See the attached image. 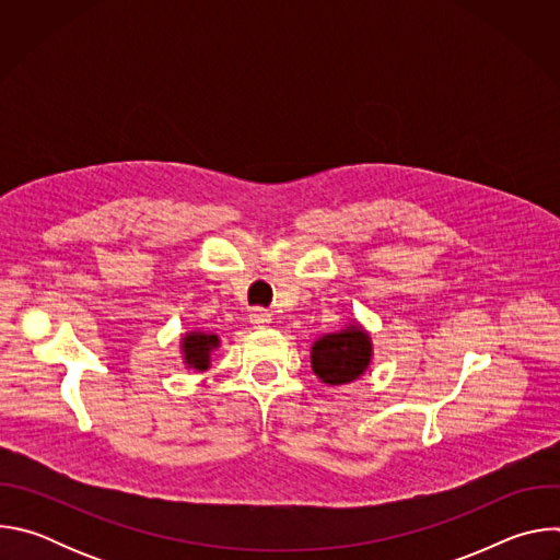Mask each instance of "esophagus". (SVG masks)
Wrapping results in <instances>:
<instances>
[{
    "mask_svg": "<svg viewBox=\"0 0 560 560\" xmlns=\"http://www.w3.org/2000/svg\"><path fill=\"white\" fill-rule=\"evenodd\" d=\"M250 324H253V328L264 330V328H268V326L272 324V318H270V314H268L266 310L257 307V310H253V314H250Z\"/></svg>",
    "mask_w": 560,
    "mask_h": 560,
    "instance_id": "esophagus-1",
    "label": "esophagus"
}]
</instances>
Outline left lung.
I'll return each mask as SVG.
<instances>
[{
  "mask_svg": "<svg viewBox=\"0 0 560 560\" xmlns=\"http://www.w3.org/2000/svg\"><path fill=\"white\" fill-rule=\"evenodd\" d=\"M312 370L328 385H346L357 381L372 361L370 335L352 322L341 332L324 335L312 346Z\"/></svg>",
  "mask_w": 560,
  "mask_h": 560,
  "instance_id": "left-lung-1",
  "label": "left lung"
}]
</instances>
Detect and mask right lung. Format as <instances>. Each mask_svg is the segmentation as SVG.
Returning <instances> with one entry per match:
<instances>
[{
    "label": "right lung",
    "mask_w": 560,
    "mask_h": 560,
    "mask_svg": "<svg viewBox=\"0 0 560 560\" xmlns=\"http://www.w3.org/2000/svg\"><path fill=\"white\" fill-rule=\"evenodd\" d=\"M219 348V337L208 335V332H188L182 339V352H184V363L197 372H203L210 368V354L212 350Z\"/></svg>",
    "instance_id": "obj_1"
}]
</instances>
